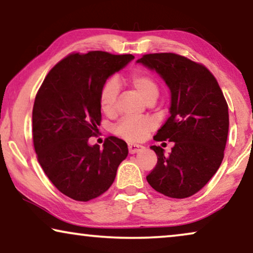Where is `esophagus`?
Here are the masks:
<instances>
[{"label": "esophagus", "mask_w": 253, "mask_h": 253, "mask_svg": "<svg viewBox=\"0 0 253 253\" xmlns=\"http://www.w3.org/2000/svg\"><path fill=\"white\" fill-rule=\"evenodd\" d=\"M144 149L143 145L140 144H135V143H129L128 144V150H129V154H136L138 151H142Z\"/></svg>", "instance_id": "obj_1"}]
</instances>
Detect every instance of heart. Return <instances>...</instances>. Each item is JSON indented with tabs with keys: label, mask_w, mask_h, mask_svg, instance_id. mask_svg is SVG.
Wrapping results in <instances>:
<instances>
[{
	"label": "heart",
	"mask_w": 253,
	"mask_h": 253,
	"mask_svg": "<svg viewBox=\"0 0 253 253\" xmlns=\"http://www.w3.org/2000/svg\"><path fill=\"white\" fill-rule=\"evenodd\" d=\"M130 86L140 94L144 101L149 103L156 101L158 96V86L151 77L144 73H134L129 78ZM119 86L116 80H108L103 84L99 92V106L105 115H112L116 111V102L118 97ZM155 127V123L147 118H123L116 126L117 135L130 142H138L144 140L147 135Z\"/></svg>",
	"instance_id": "b5f03b06"
}]
</instances>
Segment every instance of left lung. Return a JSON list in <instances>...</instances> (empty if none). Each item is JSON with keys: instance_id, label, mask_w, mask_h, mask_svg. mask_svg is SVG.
Wrapping results in <instances>:
<instances>
[{"instance_id": "8db88e82", "label": "left lung", "mask_w": 253, "mask_h": 253, "mask_svg": "<svg viewBox=\"0 0 253 253\" xmlns=\"http://www.w3.org/2000/svg\"><path fill=\"white\" fill-rule=\"evenodd\" d=\"M165 81L169 118L155 136L174 142L169 155L151 145L157 165L147 176L156 191L172 198L193 196L221 165L229 128L228 105L213 74L186 57L163 52L137 59Z\"/></svg>"}]
</instances>
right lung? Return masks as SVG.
<instances>
[{"instance_id":"obj_1","label":"right lung","mask_w":253,"mask_h":253,"mask_svg":"<svg viewBox=\"0 0 253 253\" xmlns=\"http://www.w3.org/2000/svg\"><path fill=\"white\" fill-rule=\"evenodd\" d=\"M133 55L104 51L74 54L52 67L35 97L33 143L45 175L60 193L80 202L98 197L111 187L128 155L125 141L110 136L90 145L101 123L99 92Z\"/></svg>"}]
</instances>
